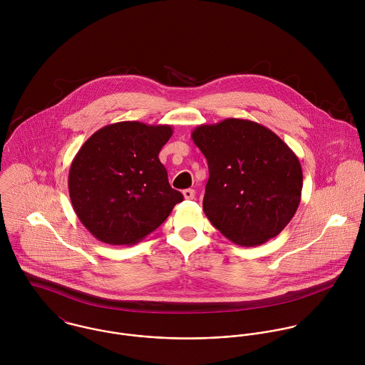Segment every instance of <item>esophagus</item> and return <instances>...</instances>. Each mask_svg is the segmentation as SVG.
<instances>
[{
  "label": "esophagus",
  "instance_id": "1",
  "mask_svg": "<svg viewBox=\"0 0 365 365\" xmlns=\"http://www.w3.org/2000/svg\"><path fill=\"white\" fill-rule=\"evenodd\" d=\"M182 195H184L185 200H194L195 198V191L192 188H188V190L182 191Z\"/></svg>",
  "mask_w": 365,
  "mask_h": 365
}]
</instances>
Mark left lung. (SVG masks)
<instances>
[{
	"label": "left lung",
	"instance_id": "left-lung-1",
	"mask_svg": "<svg viewBox=\"0 0 365 365\" xmlns=\"http://www.w3.org/2000/svg\"><path fill=\"white\" fill-rule=\"evenodd\" d=\"M191 138L208 161L202 207L210 223L245 247L279 235L299 207L304 181L288 145L260 123L237 118L200 125Z\"/></svg>",
	"mask_w": 365,
	"mask_h": 365
}]
</instances>
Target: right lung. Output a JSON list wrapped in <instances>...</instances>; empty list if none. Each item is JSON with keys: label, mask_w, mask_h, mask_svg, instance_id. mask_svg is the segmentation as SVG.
Listing matches in <instances>:
<instances>
[{"label": "right lung", "mask_w": 365, "mask_h": 365, "mask_svg": "<svg viewBox=\"0 0 365 365\" xmlns=\"http://www.w3.org/2000/svg\"><path fill=\"white\" fill-rule=\"evenodd\" d=\"M171 135L170 125L125 120L101 128L81 146L70 165L68 194L96 239L132 246L184 200L158 160Z\"/></svg>", "instance_id": "right-lung-1"}]
</instances>
